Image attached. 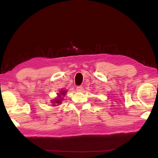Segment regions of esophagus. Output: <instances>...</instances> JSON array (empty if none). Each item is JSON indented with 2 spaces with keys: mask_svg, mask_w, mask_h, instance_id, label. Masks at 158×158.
I'll use <instances>...</instances> for the list:
<instances>
[{
  "mask_svg": "<svg viewBox=\"0 0 158 158\" xmlns=\"http://www.w3.org/2000/svg\"><path fill=\"white\" fill-rule=\"evenodd\" d=\"M76 89H77V92H82V91H83V87L81 86V85L77 86Z\"/></svg>",
  "mask_w": 158,
  "mask_h": 158,
  "instance_id": "obj_1",
  "label": "esophagus"
}]
</instances>
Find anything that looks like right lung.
<instances>
[{
	"label": "right lung",
	"instance_id": "add662e5",
	"mask_svg": "<svg viewBox=\"0 0 158 158\" xmlns=\"http://www.w3.org/2000/svg\"><path fill=\"white\" fill-rule=\"evenodd\" d=\"M65 91H62V92H60V94H58V96H59V98H58L57 99H56L53 102H53V103H54V104H57V105H58V104H60V103H62L61 102H62V100H63V99L62 98H61V97H60V96L61 95H63V96H65Z\"/></svg>",
	"mask_w": 158,
	"mask_h": 158
}]
</instances>
